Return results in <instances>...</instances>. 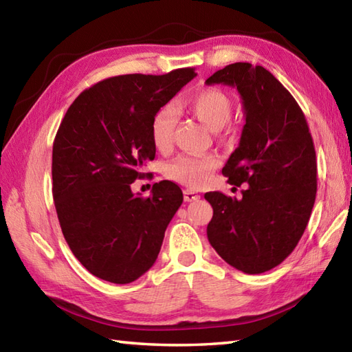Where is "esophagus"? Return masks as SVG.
I'll return each instance as SVG.
<instances>
[{
  "label": "esophagus",
  "instance_id": "34e87169",
  "mask_svg": "<svg viewBox=\"0 0 352 352\" xmlns=\"http://www.w3.org/2000/svg\"><path fill=\"white\" fill-rule=\"evenodd\" d=\"M199 199V193L192 190V189H186L184 190V201H188V203H192V201H197Z\"/></svg>",
  "mask_w": 352,
  "mask_h": 352
}]
</instances>
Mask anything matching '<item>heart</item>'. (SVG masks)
I'll use <instances>...</instances> for the list:
<instances>
[{"label": "heart", "mask_w": 352, "mask_h": 352, "mask_svg": "<svg viewBox=\"0 0 352 352\" xmlns=\"http://www.w3.org/2000/svg\"><path fill=\"white\" fill-rule=\"evenodd\" d=\"M180 109L197 118L210 130L222 129L233 116V101L228 94L218 87L201 89L183 101ZM175 126L177 113L172 107H162L154 115L151 122V140L157 151H169L174 140ZM218 166L219 159L212 153L182 154L166 164L164 174L170 180L192 189H198L208 183Z\"/></svg>", "instance_id": "heart-1"}]
</instances>
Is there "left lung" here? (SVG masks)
<instances>
[{"instance_id": "8db88e82", "label": "left lung", "mask_w": 352, "mask_h": 352, "mask_svg": "<svg viewBox=\"0 0 352 352\" xmlns=\"http://www.w3.org/2000/svg\"><path fill=\"white\" fill-rule=\"evenodd\" d=\"M207 85H228L242 96L241 142L222 174L242 198L207 192L213 207L208 242L228 265L245 274L278 266L300 242L318 190L313 139L301 107L263 66L233 63Z\"/></svg>"}]
</instances>
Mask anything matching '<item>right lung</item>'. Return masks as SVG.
Segmentation results:
<instances>
[{"label":"right lung","mask_w":352,"mask_h":352,"mask_svg":"<svg viewBox=\"0 0 352 352\" xmlns=\"http://www.w3.org/2000/svg\"><path fill=\"white\" fill-rule=\"evenodd\" d=\"M195 76L183 68L110 77L81 92L62 119L51 168L57 218L74 256L101 280L131 283L159 256L183 192L163 180L142 197L131 183L155 157L154 115Z\"/></svg>","instance_id":"right-lung-1"}]
</instances>
